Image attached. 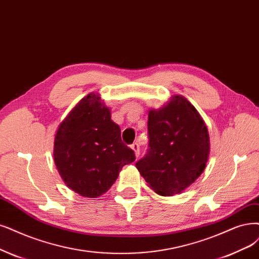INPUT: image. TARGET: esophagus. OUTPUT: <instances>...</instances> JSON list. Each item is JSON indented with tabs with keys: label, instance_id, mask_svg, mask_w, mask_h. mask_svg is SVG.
I'll list each match as a JSON object with an SVG mask.
<instances>
[{
	"label": "esophagus",
	"instance_id": "34e87169",
	"mask_svg": "<svg viewBox=\"0 0 259 259\" xmlns=\"http://www.w3.org/2000/svg\"><path fill=\"white\" fill-rule=\"evenodd\" d=\"M131 148L133 149V150H135V154H136V156L137 157H139L140 156V154H141V152H140V144H139V143H133V144L131 145Z\"/></svg>",
	"mask_w": 259,
	"mask_h": 259
}]
</instances>
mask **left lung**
<instances>
[{"instance_id":"obj_1","label":"left lung","mask_w":259,"mask_h":259,"mask_svg":"<svg viewBox=\"0 0 259 259\" xmlns=\"http://www.w3.org/2000/svg\"><path fill=\"white\" fill-rule=\"evenodd\" d=\"M148 149L136 166L156 193H180L199 177L209 157L208 129L196 109L174 96L148 114Z\"/></svg>"}]
</instances>
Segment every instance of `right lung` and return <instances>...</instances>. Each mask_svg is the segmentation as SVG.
Masks as SVG:
<instances>
[{
  "instance_id": "1",
  "label": "right lung",
  "mask_w": 259,
  "mask_h": 259,
  "mask_svg": "<svg viewBox=\"0 0 259 259\" xmlns=\"http://www.w3.org/2000/svg\"><path fill=\"white\" fill-rule=\"evenodd\" d=\"M54 162L65 184L85 197L111 188L123 165L136 160L121 141L120 128L98 94H90L71 110L56 131Z\"/></svg>"
}]
</instances>
